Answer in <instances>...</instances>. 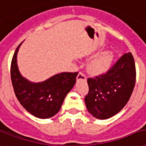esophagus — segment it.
<instances>
[{
    "mask_svg": "<svg viewBox=\"0 0 146 146\" xmlns=\"http://www.w3.org/2000/svg\"><path fill=\"white\" fill-rule=\"evenodd\" d=\"M86 79H87V77H86V75L84 74L83 72H80V73H78V76H77V77H76V80H86Z\"/></svg>",
    "mask_w": 146,
    "mask_h": 146,
    "instance_id": "esophagus-1",
    "label": "esophagus"
}]
</instances>
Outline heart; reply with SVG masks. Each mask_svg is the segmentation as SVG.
Masks as SVG:
<instances>
[{"mask_svg":"<svg viewBox=\"0 0 146 146\" xmlns=\"http://www.w3.org/2000/svg\"><path fill=\"white\" fill-rule=\"evenodd\" d=\"M112 54L110 52H105L100 55V56L94 59L88 65V70L90 73L94 74L105 72L111 62Z\"/></svg>","mask_w":146,"mask_h":146,"instance_id":"obj_1","label":"heart"}]
</instances>
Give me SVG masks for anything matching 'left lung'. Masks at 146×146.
Wrapping results in <instances>:
<instances>
[{
  "label": "left lung",
  "mask_w": 146,
  "mask_h": 146,
  "mask_svg": "<svg viewBox=\"0 0 146 146\" xmlns=\"http://www.w3.org/2000/svg\"><path fill=\"white\" fill-rule=\"evenodd\" d=\"M135 80L133 56L127 52L106 73L87 79L89 91L85 103L88 111L98 119H108L117 114L128 103Z\"/></svg>",
  "instance_id": "left-lung-1"
}]
</instances>
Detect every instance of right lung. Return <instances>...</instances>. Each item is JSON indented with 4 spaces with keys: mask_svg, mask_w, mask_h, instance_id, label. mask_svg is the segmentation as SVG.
Instances as JSON below:
<instances>
[{
    "mask_svg": "<svg viewBox=\"0 0 146 146\" xmlns=\"http://www.w3.org/2000/svg\"><path fill=\"white\" fill-rule=\"evenodd\" d=\"M16 48L11 65V78L15 96L27 111L38 118H49L59 112L66 96L76 83L78 73L56 74L41 83H32L21 76L17 65Z\"/></svg>",
    "mask_w": 146,
    "mask_h": 146,
    "instance_id": "add662e5",
    "label": "right lung"
}]
</instances>
